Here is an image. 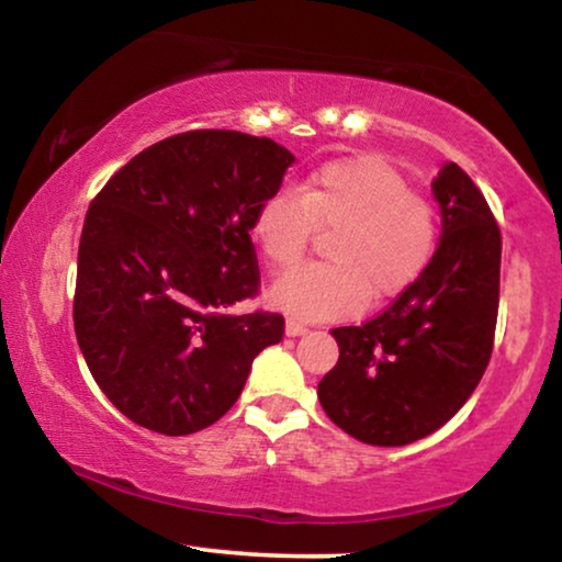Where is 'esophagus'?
<instances>
[{"mask_svg": "<svg viewBox=\"0 0 562 562\" xmlns=\"http://www.w3.org/2000/svg\"><path fill=\"white\" fill-rule=\"evenodd\" d=\"M306 333V325H302V322L299 319H286V335L289 337H299V335H304Z\"/></svg>", "mask_w": 562, "mask_h": 562, "instance_id": "esophagus-1", "label": "esophagus"}]
</instances>
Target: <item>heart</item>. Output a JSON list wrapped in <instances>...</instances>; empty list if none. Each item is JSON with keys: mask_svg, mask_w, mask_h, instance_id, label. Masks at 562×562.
Here are the masks:
<instances>
[{"mask_svg": "<svg viewBox=\"0 0 562 562\" xmlns=\"http://www.w3.org/2000/svg\"><path fill=\"white\" fill-rule=\"evenodd\" d=\"M314 229L329 233L333 263L296 268L273 283L271 302L299 319H340L368 296L386 302L412 286L435 252V212L394 168L375 158L322 166L291 191H276L252 217V240L273 271L296 266Z\"/></svg>", "mask_w": 562, "mask_h": 562, "instance_id": "b5f03b06", "label": "heart"}]
</instances>
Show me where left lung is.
I'll use <instances>...</instances> for the list:
<instances>
[{"label":"left lung","instance_id":"left-lung-1","mask_svg":"<svg viewBox=\"0 0 562 562\" xmlns=\"http://www.w3.org/2000/svg\"><path fill=\"white\" fill-rule=\"evenodd\" d=\"M442 235L425 271L379 317L337 327L322 409L366 445L398 448L456 417L486 371L498 314L502 233L458 164L432 181Z\"/></svg>","mask_w":562,"mask_h":562}]
</instances>
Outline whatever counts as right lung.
Masks as SVG:
<instances>
[{
	"instance_id": "right-lung-1",
	"label": "right lung",
	"mask_w": 562,
	"mask_h": 562,
	"mask_svg": "<svg viewBox=\"0 0 562 562\" xmlns=\"http://www.w3.org/2000/svg\"><path fill=\"white\" fill-rule=\"evenodd\" d=\"M294 160L268 137L191 130L137 153L91 202L76 340L135 425L168 437L214 425L281 340V314L227 310L258 294L252 217Z\"/></svg>"
}]
</instances>
